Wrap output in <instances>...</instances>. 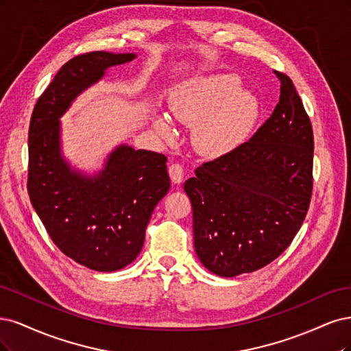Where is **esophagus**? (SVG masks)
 Instances as JSON below:
<instances>
[{
	"instance_id": "34e87169",
	"label": "esophagus",
	"mask_w": 351,
	"mask_h": 351,
	"mask_svg": "<svg viewBox=\"0 0 351 351\" xmlns=\"http://www.w3.org/2000/svg\"><path fill=\"white\" fill-rule=\"evenodd\" d=\"M169 175L173 184H180L184 180V167L180 163H172L169 166Z\"/></svg>"
}]
</instances>
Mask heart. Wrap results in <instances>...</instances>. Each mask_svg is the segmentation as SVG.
<instances>
[{
	"label": "heart",
	"mask_w": 351,
	"mask_h": 351,
	"mask_svg": "<svg viewBox=\"0 0 351 351\" xmlns=\"http://www.w3.org/2000/svg\"><path fill=\"white\" fill-rule=\"evenodd\" d=\"M239 87V77L213 74L195 78L175 93L173 115L184 123H197L194 144L199 153L228 154L251 134L259 114L258 100ZM157 128L165 137H172L167 121L159 119Z\"/></svg>",
	"instance_id": "heart-1"
}]
</instances>
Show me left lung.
I'll return each instance as SVG.
<instances>
[{
  "mask_svg": "<svg viewBox=\"0 0 351 351\" xmlns=\"http://www.w3.org/2000/svg\"><path fill=\"white\" fill-rule=\"evenodd\" d=\"M280 101L251 140L195 169L184 189L199 261L220 277L273 263L295 239L313 186V132L291 78L274 71Z\"/></svg>",
  "mask_w": 351,
  "mask_h": 351,
  "instance_id": "8db88e82",
  "label": "left lung"
}]
</instances>
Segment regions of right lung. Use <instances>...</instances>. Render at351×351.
Returning a JSON list of instances; mask_svg holds the SVG:
<instances>
[{
  "label": "right lung",
  "instance_id": "right-lung-1",
  "mask_svg": "<svg viewBox=\"0 0 351 351\" xmlns=\"http://www.w3.org/2000/svg\"><path fill=\"white\" fill-rule=\"evenodd\" d=\"M134 58L104 51L75 55L38 99L29 127L33 208L62 254L104 273L123 268L140 254L152 213L171 188L167 157L121 145L97 176H83L62 159L58 119L108 66Z\"/></svg>",
  "mask_w": 351,
  "mask_h": 351
}]
</instances>
